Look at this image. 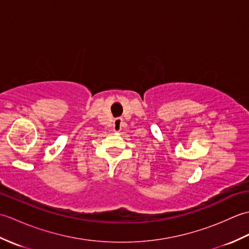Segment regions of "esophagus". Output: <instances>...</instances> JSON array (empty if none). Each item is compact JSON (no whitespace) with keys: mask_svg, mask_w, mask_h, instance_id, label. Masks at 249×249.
<instances>
[{"mask_svg":"<svg viewBox=\"0 0 249 249\" xmlns=\"http://www.w3.org/2000/svg\"><path fill=\"white\" fill-rule=\"evenodd\" d=\"M113 126H114V130L115 131H119L122 129V127H123L124 126V122H123V119L122 118H116V119H114V121H113Z\"/></svg>","mask_w":249,"mask_h":249,"instance_id":"obj_1","label":"esophagus"}]
</instances>
